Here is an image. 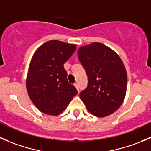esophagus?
Segmentation results:
<instances>
[{
  "mask_svg": "<svg viewBox=\"0 0 151 151\" xmlns=\"http://www.w3.org/2000/svg\"><path fill=\"white\" fill-rule=\"evenodd\" d=\"M74 86H75V88H77V91H79V85H78V83H74Z\"/></svg>",
  "mask_w": 151,
  "mask_h": 151,
  "instance_id": "obj_1",
  "label": "esophagus"
}]
</instances>
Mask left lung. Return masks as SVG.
<instances>
[{"label":"left lung","instance_id":"1","mask_svg":"<svg viewBox=\"0 0 151 151\" xmlns=\"http://www.w3.org/2000/svg\"><path fill=\"white\" fill-rule=\"evenodd\" d=\"M79 60L88 76V84L80 97L87 109L99 118L106 117L122 104L127 88V74L115 51L99 42L80 47Z\"/></svg>","mask_w":151,"mask_h":151}]
</instances>
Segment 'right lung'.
I'll return each instance as SVG.
<instances>
[{"mask_svg": "<svg viewBox=\"0 0 151 151\" xmlns=\"http://www.w3.org/2000/svg\"><path fill=\"white\" fill-rule=\"evenodd\" d=\"M76 49L75 45L51 40L39 47L33 54L26 88L33 104L42 112L59 115L77 94L75 87L68 83L63 67Z\"/></svg>", "mask_w": 151, "mask_h": 151, "instance_id": "right-lung-1", "label": "right lung"}]
</instances>
